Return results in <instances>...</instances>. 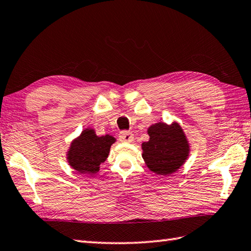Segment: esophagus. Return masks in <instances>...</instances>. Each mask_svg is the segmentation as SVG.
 I'll return each mask as SVG.
<instances>
[{
    "label": "esophagus",
    "mask_w": 251,
    "mask_h": 251,
    "mask_svg": "<svg viewBox=\"0 0 251 251\" xmlns=\"http://www.w3.org/2000/svg\"><path fill=\"white\" fill-rule=\"evenodd\" d=\"M134 139V136H133V133L130 131H122L120 132L119 134V140L121 142H125V143H131Z\"/></svg>",
    "instance_id": "obj_1"
}]
</instances>
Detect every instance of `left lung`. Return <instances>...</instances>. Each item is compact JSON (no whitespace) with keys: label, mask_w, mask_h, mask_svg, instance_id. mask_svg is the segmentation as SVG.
<instances>
[{"label":"left lung","mask_w":251,"mask_h":251,"mask_svg":"<svg viewBox=\"0 0 251 251\" xmlns=\"http://www.w3.org/2000/svg\"><path fill=\"white\" fill-rule=\"evenodd\" d=\"M150 141L142 144L143 159L156 175L168 176L177 171L190 155V144L177 122H157L147 130Z\"/></svg>","instance_id":"obj_1"}]
</instances>
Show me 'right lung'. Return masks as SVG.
Returning a JSON list of instances; mask_svg holds the SVG:
<instances>
[{
    "mask_svg": "<svg viewBox=\"0 0 251 251\" xmlns=\"http://www.w3.org/2000/svg\"><path fill=\"white\" fill-rule=\"evenodd\" d=\"M116 142L114 136H97L94 129H85L71 142L67 151L69 166L83 175L99 172L100 167L109 155L110 146Z\"/></svg>",
    "mask_w": 251,
    "mask_h": 251,
    "instance_id": "1",
    "label": "right lung"
}]
</instances>
